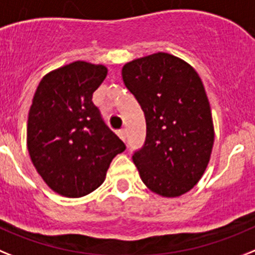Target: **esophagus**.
<instances>
[{"label":"esophagus","instance_id":"1","mask_svg":"<svg viewBox=\"0 0 255 255\" xmlns=\"http://www.w3.org/2000/svg\"><path fill=\"white\" fill-rule=\"evenodd\" d=\"M118 136L121 137L122 140L126 141V138H127V134H126V129H121V130H118Z\"/></svg>","mask_w":255,"mask_h":255}]
</instances>
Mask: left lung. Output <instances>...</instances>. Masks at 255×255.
I'll return each mask as SVG.
<instances>
[{
    "instance_id": "left-lung-1",
    "label": "left lung",
    "mask_w": 255,
    "mask_h": 255,
    "mask_svg": "<svg viewBox=\"0 0 255 255\" xmlns=\"http://www.w3.org/2000/svg\"><path fill=\"white\" fill-rule=\"evenodd\" d=\"M122 77L145 113L146 140L132 156L147 189L177 198L194 187L214 142L212 110L196 70L167 54L125 64Z\"/></svg>"
}]
</instances>
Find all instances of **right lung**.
<instances>
[{
    "instance_id": "add662e5",
    "label": "right lung",
    "mask_w": 255,
    "mask_h": 255,
    "mask_svg": "<svg viewBox=\"0 0 255 255\" xmlns=\"http://www.w3.org/2000/svg\"><path fill=\"white\" fill-rule=\"evenodd\" d=\"M106 74L105 65L74 61L47 73L33 96L28 151L46 185L65 198L95 191L115 155L126 150L92 103Z\"/></svg>"
}]
</instances>
